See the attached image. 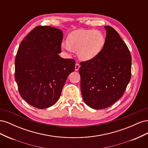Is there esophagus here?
<instances>
[{"mask_svg": "<svg viewBox=\"0 0 148 148\" xmlns=\"http://www.w3.org/2000/svg\"><path fill=\"white\" fill-rule=\"evenodd\" d=\"M79 67H80V66H79V65L78 64H76L75 66V71H78L79 70Z\"/></svg>", "mask_w": 148, "mask_h": 148, "instance_id": "1", "label": "esophagus"}]
</instances>
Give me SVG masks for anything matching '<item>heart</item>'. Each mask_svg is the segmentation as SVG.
<instances>
[{"label":"heart","mask_w":148,"mask_h":148,"mask_svg":"<svg viewBox=\"0 0 148 148\" xmlns=\"http://www.w3.org/2000/svg\"><path fill=\"white\" fill-rule=\"evenodd\" d=\"M67 44L62 42L61 48L66 52L78 51L80 60L88 61L96 57L105 44V37L100 31L92 29L79 30L69 34Z\"/></svg>","instance_id":"1"}]
</instances>
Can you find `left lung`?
<instances>
[{
	"label": "left lung",
	"mask_w": 148,
	"mask_h": 148,
	"mask_svg": "<svg viewBox=\"0 0 148 148\" xmlns=\"http://www.w3.org/2000/svg\"><path fill=\"white\" fill-rule=\"evenodd\" d=\"M100 53L92 60L80 63L82 95L94 109L107 108L119 100L131 78L132 57L126 44L109 26Z\"/></svg>",
	"instance_id": "left-lung-1"
}]
</instances>
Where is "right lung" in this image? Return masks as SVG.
<instances>
[{"label": "right lung", "instance_id": "1", "mask_svg": "<svg viewBox=\"0 0 148 148\" xmlns=\"http://www.w3.org/2000/svg\"><path fill=\"white\" fill-rule=\"evenodd\" d=\"M63 36L59 29L39 26L26 36L18 49L15 81L21 97L36 108L54 105L67 77L75 70L73 59L59 55Z\"/></svg>", "mask_w": 148, "mask_h": 148}]
</instances>
